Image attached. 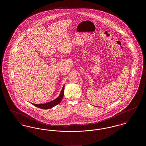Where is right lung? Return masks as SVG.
Here are the masks:
<instances>
[{
	"mask_svg": "<svg viewBox=\"0 0 146 146\" xmlns=\"http://www.w3.org/2000/svg\"><path fill=\"white\" fill-rule=\"evenodd\" d=\"M64 85L63 86L62 89L61 91V93L59 95V96L55 100H54L50 102L45 103V104H32L38 108L43 109V110H47V109L55 107L57 104H59L61 102V100H62L63 95H64Z\"/></svg>",
	"mask_w": 146,
	"mask_h": 146,
	"instance_id": "1",
	"label": "right lung"
}]
</instances>
